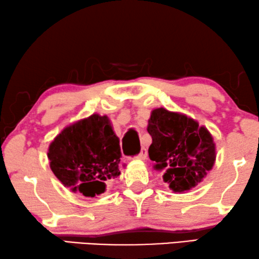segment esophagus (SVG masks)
<instances>
[{
    "label": "esophagus",
    "mask_w": 259,
    "mask_h": 259,
    "mask_svg": "<svg viewBox=\"0 0 259 259\" xmlns=\"http://www.w3.org/2000/svg\"><path fill=\"white\" fill-rule=\"evenodd\" d=\"M147 155H148V151H147V149H146V148H142V149H141V151H140L139 152V155L137 156V158L138 159H146L147 158Z\"/></svg>",
    "instance_id": "esophagus-1"
}]
</instances>
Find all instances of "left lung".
I'll use <instances>...</instances> for the list:
<instances>
[{
	"label": "left lung",
	"instance_id": "obj_1",
	"mask_svg": "<svg viewBox=\"0 0 259 259\" xmlns=\"http://www.w3.org/2000/svg\"><path fill=\"white\" fill-rule=\"evenodd\" d=\"M148 133L152 143L149 158L163 171V180L173 192H186L201 182L215 160L212 135L186 114L164 108L151 111Z\"/></svg>",
	"mask_w": 259,
	"mask_h": 259
}]
</instances>
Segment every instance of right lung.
I'll use <instances>...</instances> for the list:
<instances>
[{"label": "right lung", "instance_id": "add662e5", "mask_svg": "<svg viewBox=\"0 0 259 259\" xmlns=\"http://www.w3.org/2000/svg\"><path fill=\"white\" fill-rule=\"evenodd\" d=\"M119 139L107 116L94 113L66 126L50 143L48 159L57 179L72 192L94 197L120 175Z\"/></svg>", "mask_w": 259, "mask_h": 259}]
</instances>
